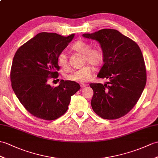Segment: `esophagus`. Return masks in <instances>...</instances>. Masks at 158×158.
<instances>
[{"label": "esophagus", "instance_id": "obj_1", "mask_svg": "<svg viewBox=\"0 0 158 158\" xmlns=\"http://www.w3.org/2000/svg\"><path fill=\"white\" fill-rule=\"evenodd\" d=\"M86 86H87V84H85V83H81V87H86Z\"/></svg>", "mask_w": 158, "mask_h": 158}]
</instances>
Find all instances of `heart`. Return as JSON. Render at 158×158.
Segmentation results:
<instances>
[{
    "label": "heart",
    "instance_id": "obj_1",
    "mask_svg": "<svg viewBox=\"0 0 158 158\" xmlns=\"http://www.w3.org/2000/svg\"><path fill=\"white\" fill-rule=\"evenodd\" d=\"M72 50L81 54H83L84 63L89 62L94 66H100L104 61V52L100 48L94 47L91 48V44L84 40H78L72 46ZM58 65L62 69L68 67L67 56L64 52L58 55L57 58ZM90 64H85L81 69L73 71L67 76V79L77 82H85L89 81L94 70V67Z\"/></svg>",
    "mask_w": 158,
    "mask_h": 158
}]
</instances>
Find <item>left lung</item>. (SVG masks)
Instances as JSON below:
<instances>
[{"label":"left lung","instance_id":"left-lung-1","mask_svg":"<svg viewBox=\"0 0 158 158\" xmlns=\"http://www.w3.org/2000/svg\"><path fill=\"white\" fill-rule=\"evenodd\" d=\"M82 35L100 44L104 64L98 77L109 79L104 85L89 84L94 90L91 107L102 118H119L134 107L145 87L146 69L140 48L116 29Z\"/></svg>","mask_w":158,"mask_h":158}]
</instances>
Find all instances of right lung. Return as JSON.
<instances>
[{"mask_svg": "<svg viewBox=\"0 0 158 158\" xmlns=\"http://www.w3.org/2000/svg\"><path fill=\"white\" fill-rule=\"evenodd\" d=\"M42 32L22 45L15 54L10 81L19 102L32 115L53 120L67 111L71 98L80 89L79 83L61 80L58 87L48 83L57 78V58L74 38Z\"/></svg>", "mask_w": 158, "mask_h": 158, "instance_id": "obj_1", "label": "right lung"}]
</instances>
